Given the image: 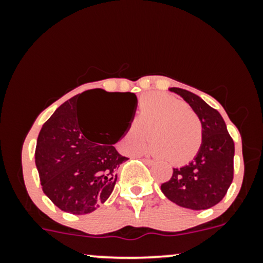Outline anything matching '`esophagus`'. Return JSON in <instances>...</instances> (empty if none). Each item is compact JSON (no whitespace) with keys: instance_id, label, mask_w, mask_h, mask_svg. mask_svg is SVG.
Returning <instances> with one entry per match:
<instances>
[{"instance_id":"1","label":"esophagus","mask_w":263,"mask_h":263,"mask_svg":"<svg viewBox=\"0 0 263 263\" xmlns=\"http://www.w3.org/2000/svg\"><path fill=\"white\" fill-rule=\"evenodd\" d=\"M142 161L146 163L147 165H153V164H155V161H152V159H149V158H142Z\"/></svg>"}]
</instances>
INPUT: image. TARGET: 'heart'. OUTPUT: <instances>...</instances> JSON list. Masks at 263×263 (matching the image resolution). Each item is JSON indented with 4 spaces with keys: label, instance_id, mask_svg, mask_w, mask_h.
<instances>
[{
    "label": "heart",
    "instance_id": "obj_1",
    "mask_svg": "<svg viewBox=\"0 0 263 263\" xmlns=\"http://www.w3.org/2000/svg\"><path fill=\"white\" fill-rule=\"evenodd\" d=\"M163 161L174 165L185 164L200 151L203 123L185 102L167 93H148L140 101L135 122L128 125L121 138L125 153L141 152L147 142Z\"/></svg>",
    "mask_w": 263,
    "mask_h": 263
}]
</instances>
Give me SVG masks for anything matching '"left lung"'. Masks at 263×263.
<instances>
[{
	"label": "left lung",
	"mask_w": 263,
	"mask_h": 263,
	"mask_svg": "<svg viewBox=\"0 0 263 263\" xmlns=\"http://www.w3.org/2000/svg\"><path fill=\"white\" fill-rule=\"evenodd\" d=\"M197 112L203 123V143L192 162L173 168V176L163 183V194L171 201L192 210H205L225 197L234 178L235 144L219 111L195 93L171 87Z\"/></svg>",
	"instance_id": "1"
}]
</instances>
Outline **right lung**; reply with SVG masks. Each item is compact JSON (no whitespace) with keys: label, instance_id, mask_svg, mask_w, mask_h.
<instances>
[{"label":"right lung","instance_id":"1","mask_svg":"<svg viewBox=\"0 0 263 263\" xmlns=\"http://www.w3.org/2000/svg\"><path fill=\"white\" fill-rule=\"evenodd\" d=\"M108 98L119 101L131 120L137 107L134 92L87 90L69 99L42 126L35 147V165L42 189L60 210L74 215L92 213L107 200L117 180V170L128 158L105 143L107 131L93 135L81 116L85 102ZM108 137V136H107Z\"/></svg>","mask_w":263,"mask_h":263}]
</instances>
